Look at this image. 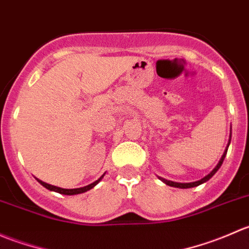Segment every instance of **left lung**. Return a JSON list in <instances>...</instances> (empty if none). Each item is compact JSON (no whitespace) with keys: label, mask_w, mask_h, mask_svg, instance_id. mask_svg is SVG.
Masks as SVG:
<instances>
[{"label":"left lung","mask_w":249,"mask_h":249,"mask_svg":"<svg viewBox=\"0 0 249 249\" xmlns=\"http://www.w3.org/2000/svg\"><path fill=\"white\" fill-rule=\"evenodd\" d=\"M230 141H231V130H230V136H229V142H228V145H227V148H225V150H224V153H223V155H222V158H220V160L219 161H218V164H217V166L214 167V169L212 170V171H211L210 173H208L207 176H205V177L203 178H201V179L200 180H196V182H190V183H178V182H172V180H167V179H165V178H161V177H159L160 179L162 180V182L165 183V184H167V185H170V187H175V188H180V189H188V188H194V187H197V185H200V184H202V183H205V182H207L208 179H210V178H212L213 176H214V173L218 171V170H219V167L222 166V164H223V161H224V159H225V155H227V152H228V148H229V144H230Z\"/></svg>","instance_id":"1"}]
</instances>
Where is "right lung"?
<instances>
[{"instance_id":"1","label":"right lung","mask_w":249,"mask_h":249,"mask_svg":"<svg viewBox=\"0 0 249 249\" xmlns=\"http://www.w3.org/2000/svg\"><path fill=\"white\" fill-rule=\"evenodd\" d=\"M104 176H105V173L101 176V177L99 178V179L95 180L94 183H91V184L85 185V187H82V188H76V189H64V188L55 187V185L48 184V183L43 182V180H41V179H38V178H36V179L38 180V182L41 183V184L43 185L44 188H47V189L52 190V192H56V193H59V194H64V195H77V194H82V193H85V192H88V190L92 189V188H94L95 185H96L97 183H99L100 180L102 179V178H104Z\"/></svg>"}]
</instances>
